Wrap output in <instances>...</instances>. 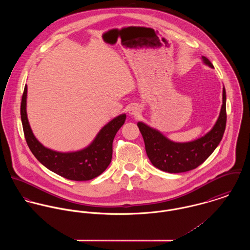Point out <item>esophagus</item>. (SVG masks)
Returning a JSON list of instances; mask_svg holds the SVG:
<instances>
[{"label":"esophagus","instance_id":"obj_1","mask_svg":"<svg viewBox=\"0 0 250 250\" xmlns=\"http://www.w3.org/2000/svg\"><path fill=\"white\" fill-rule=\"evenodd\" d=\"M142 112V107L140 105H134L133 107H130L129 114L132 116H137Z\"/></svg>","mask_w":250,"mask_h":250}]
</instances>
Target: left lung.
<instances>
[{
    "label": "left lung",
    "instance_id": "1",
    "mask_svg": "<svg viewBox=\"0 0 250 250\" xmlns=\"http://www.w3.org/2000/svg\"><path fill=\"white\" fill-rule=\"evenodd\" d=\"M203 62L214 68L212 62L202 57ZM226 126V92L223 87L222 106L219 116L204 137L189 143H174L160 131L139 122L138 127L143 135L146 154L152 165L166 172L181 173L196 168L203 164L222 140Z\"/></svg>",
    "mask_w": 250,
    "mask_h": 250
}]
</instances>
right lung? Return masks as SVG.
<instances>
[{
	"label": "right lung",
	"instance_id": "right-lung-1",
	"mask_svg": "<svg viewBox=\"0 0 250 250\" xmlns=\"http://www.w3.org/2000/svg\"><path fill=\"white\" fill-rule=\"evenodd\" d=\"M27 91L25 85L21 102V120L26 142L36 159L49 170L73 181H87L103 173L112 157V142L124 124L126 114H120L106 124L87 147L75 152H58L36 140L27 116Z\"/></svg>",
	"mask_w": 250,
	"mask_h": 250
}]
</instances>
